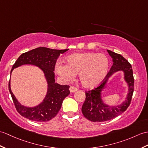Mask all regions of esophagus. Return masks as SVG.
I'll use <instances>...</instances> for the list:
<instances>
[{
    "mask_svg": "<svg viewBox=\"0 0 148 148\" xmlns=\"http://www.w3.org/2000/svg\"><path fill=\"white\" fill-rule=\"evenodd\" d=\"M69 90L71 92H74V91H76L77 90V88L76 87L73 86H71Z\"/></svg>",
    "mask_w": 148,
    "mask_h": 148,
    "instance_id": "obj_1",
    "label": "esophagus"
}]
</instances>
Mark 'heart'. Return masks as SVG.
I'll return each instance as SVG.
<instances>
[{
	"label": "heart",
	"instance_id": "1",
	"mask_svg": "<svg viewBox=\"0 0 148 148\" xmlns=\"http://www.w3.org/2000/svg\"><path fill=\"white\" fill-rule=\"evenodd\" d=\"M109 60L103 53H74L66 58V64L58 62L56 73L65 81L73 79L78 73L81 84L91 88L98 85L107 75Z\"/></svg>",
	"mask_w": 148,
	"mask_h": 148
}]
</instances>
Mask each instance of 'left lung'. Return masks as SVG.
Returning <instances> with one entry per match:
<instances>
[{"label": "left lung", "instance_id": "left-lung-1", "mask_svg": "<svg viewBox=\"0 0 148 148\" xmlns=\"http://www.w3.org/2000/svg\"><path fill=\"white\" fill-rule=\"evenodd\" d=\"M113 58V66L103 81L92 90L86 91V99L82 106V113L84 117L92 122H105L115 118L124 112L129 106L134 89V79L131 64L121 54L107 50ZM123 70L125 78L129 84V93L125 102L118 107L106 106L102 103L100 91L104 88L108 78L116 71Z\"/></svg>", "mask_w": 148, "mask_h": 148}]
</instances>
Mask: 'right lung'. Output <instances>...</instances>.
<instances>
[{
	"label": "right lung",
	"instance_id": "1",
	"mask_svg": "<svg viewBox=\"0 0 148 148\" xmlns=\"http://www.w3.org/2000/svg\"><path fill=\"white\" fill-rule=\"evenodd\" d=\"M69 50H56L46 47H38L21 55L13 65L12 69L24 64H32L40 67L45 73L49 84L47 95L43 101L34 108H27L17 101L11 91L9 82V90L16 110L30 121L47 122L54 118L59 112L64 98L70 94L69 86L60 85L55 82L54 69L57 58L60 53Z\"/></svg>",
	"mask_w": 148,
	"mask_h": 148
}]
</instances>
